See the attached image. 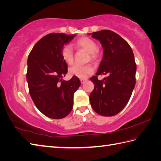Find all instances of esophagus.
<instances>
[{
	"mask_svg": "<svg viewBox=\"0 0 161 161\" xmlns=\"http://www.w3.org/2000/svg\"><path fill=\"white\" fill-rule=\"evenodd\" d=\"M87 80V79H80V83L81 84H83L84 83H85Z\"/></svg>",
	"mask_w": 161,
	"mask_h": 161,
	"instance_id": "obj_1",
	"label": "esophagus"
}]
</instances>
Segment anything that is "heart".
Returning a JSON list of instances; mask_svg holds the SVG:
<instances>
[{"label":"heart","instance_id":"1","mask_svg":"<svg viewBox=\"0 0 161 161\" xmlns=\"http://www.w3.org/2000/svg\"><path fill=\"white\" fill-rule=\"evenodd\" d=\"M75 47L84 49L90 53V58L95 60L98 58V46L96 42L87 37H83L78 39L75 42ZM62 56L63 60L67 64H71L74 61L73 50L70 46L66 45L62 50ZM94 72V68L91 65H74L69 69V74L71 76H75L81 79L87 78Z\"/></svg>","mask_w":161,"mask_h":161}]
</instances>
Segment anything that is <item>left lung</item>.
Returning a JSON list of instances; mask_svg holds the SVG:
<instances>
[{
	"mask_svg": "<svg viewBox=\"0 0 161 161\" xmlns=\"http://www.w3.org/2000/svg\"><path fill=\"white\" fill-rule=\"evenodd\" d=\"M102 45L103 56L96 76L90 80L94 85L90 95L91 106L103 116L119 113L131 97L136 84V65L133 51L130 45L119 34L110 30L88 34ZM100 74L108 75L97 80Z\"/></svg>",
	"mask_w": 161,
	"mask_h": 161,
	"instance_id": "1",
	"label": "left lung"
}]
</instances>
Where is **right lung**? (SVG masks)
<instances>
[{"label": "right lung", "mask_w": 161, "mask_h": 161, "mask_svg": "<svg viewBox=\"0 0 161 161\" xmlns=\"http://www.w3.org/2000/svg\"><path fill=\"white\" fill-rule=\"evenodd\" d=\"M76 36L46 35L36 43L28 56L26 78L31 98L38 109L51 119H63L71 112L74 94L80 85L77 77L63 80L67 72L63 48Z\"/></svg>", "instance_id": "obj_1"}]
</instances>
